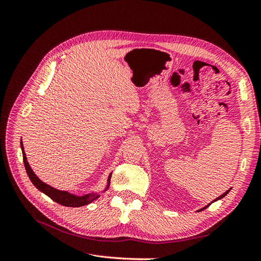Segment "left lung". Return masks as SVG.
<instances>
[{"mask_svg": "<svg viewBox=\"0 0 261 261\" xmlns=\"http://www.w3.org/2000/svg\"><path fill=\"white\" fill-rule=\"evenodd\" d=\"M231 189H232V187H231L230 189H227V191H226V192H225L224 194H222V195H221V196H219V197H218V198H216V199H215V200H213V201H217V200H219V199H221V198H223V197H225V196H226V195H227L228 193H230V191H231ZM213 201H212V202H213ZM209 206H210V203H209V204H207V206H206V207H203V208L199 209L198 211H202L203 209H206V208H208Z\"/></svg>", "mask_w": 261, "mask_h": 261, "instance_id": "8db88e82", "label": "left lung"}]
</instances>
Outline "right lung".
I'll list each match as a JSON object with an SVG mask.
<instances>
[{
  "mask_svg": "<svg viewBox=\"0 0 261 261\" xmlns=\"http://www.w3.org/2000/svg\"><path fill=\"white\" fill-rule=\"evenodd\" d=\"M20 147H21V151H22L23 164H25V169H26L27 174L31 180V183H33L39 189V191L42 192L48 197H50V198L52 200H54L55 202H58V203L62 204V206H65V207H83V206H86V204L91 203L93 200H96L98 197H100V195L98 193L86 194L84 196H76L74 194H70L65 191H59V189L43 183V181L35 174V172L31 170L30 165L27 161L26 153H25V151H23L22 141H20ZM111 175H112V173L108 177V184H107V187L103 192H106L110 186V179H111Z\"/></svg>",
  "mask_w": 261,
  "mask_h": 261,
  "instance_id": "add662e5",
  "label": "right lung"
}]
</instances>
